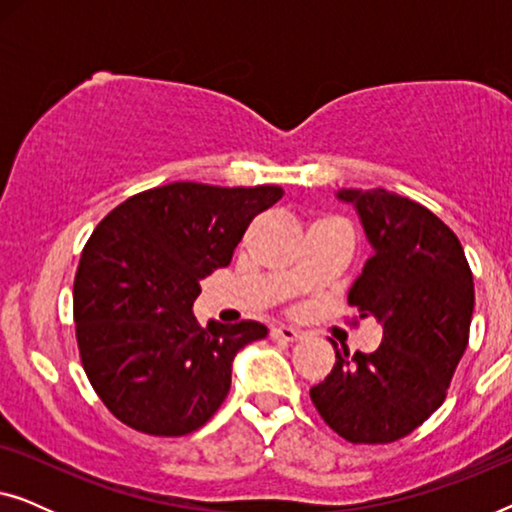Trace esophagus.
Here are the masks:
<instances>
[{
	"label": "esophagus",
	"mask_w": 512,
	"mask_h": 512,
	"mask_svg": "<svg viewBox=\"0 0 512 512\" xmlns=\"http://www.w3.org/2000/svg\"><path fill=\"white\" fill-rule=\"evenodd\" d=\"M270 335L275 340H284V342H296V340H300L303 338V331H298V328H293V326H275L270 331Z\"/></svg>",
	"instance_id": "34e87169"
}]
</instances>
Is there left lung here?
Listing matches in <instances>:
<instances>
[{"label":"left lung","mask_w":512,"mask_h":512,"mask_svg":"<svg viewBox=\"0 0 512 512\" xmlns=\"http://www.w3.org/2000/svg\"><path fill=\"white\" fill-rule=\"evenodd\" d=\"M373 256L347 303L382 324L373 354L335 347V366L310 389L324 422L349 443H394L445 401L468 345L475 291L461 242L431 209L373 188H340Z\"/></svg>","instance_id":"left-lung-1"}]
</instances>
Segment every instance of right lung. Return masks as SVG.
Listing matches in <instances>:
<instances>
[{
	"label": "right lung",
	"instance_id": "obj_1",
	"mask_svg": "<svg viewBox=\"0 0 512 512\" xmlns=\"http://www.w3.org/2000/svg\"><path fill=\"white\" fill-rule=\"evenodd\" d=\"M279 186L223 188L195 181L121 202L93 230L74 277L81 363L111 415L149 436L200 429L230 391L233 359L268 328L195 321L200 279L233 261Z\"/></svg>",
	"mask_w": 512,
	"mask_h": 512
}]
</instances>
